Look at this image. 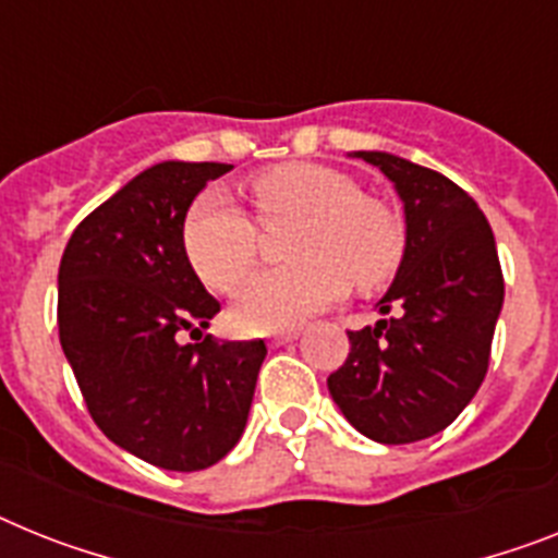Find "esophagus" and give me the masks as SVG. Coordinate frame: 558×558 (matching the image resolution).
Masks as SVG:
<instances>
[{"mask_svg": "<svg viewBox=\"0 0 558 558\" xmlns=\"http://www.w3.org/2000/svg\"><path fill=\"white\" fill-rule=\"evenodd\" d=\"M298 335H301V331H275V335H269V343L271 345H287V343H292V340H298Z\"/></svg>", "mask_w": 558, "mask_h": 558, "instance_id": "34e87169", "label": "esophagus"}]
</instances>
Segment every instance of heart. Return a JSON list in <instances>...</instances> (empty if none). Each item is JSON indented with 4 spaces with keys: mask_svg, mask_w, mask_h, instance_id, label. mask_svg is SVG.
<instances>
[{
    "mask_svg": "<svg viewBox=\"0 0 558 558\" xmlns=\"http://www.w3.org/2000/svg\"><path fill=\"white\" fill-rule=\"evenodd\" d=\"M264 223H301L283 269L257 275L235 303L250 331H283L329 308L354 280L377 289L402 260V227L380 201L363 198L357 181L323 163H280L252 181ZM260 232L227 190L201 192L184 218L190 266L215 292H232L257 264Z\"/></svg>",
    "mask_w": 558,
    "mask_h": 558,
    "instance_id": "obj_1",
    "label": "heart"
}]
</instances>
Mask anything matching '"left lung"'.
<instances>
[{
    "instance_id": "left-lung-1",
    "label": "left lung",
    "mask_w": 558,
    "mask_h": 558,
    "mask_svg": "<svg viewBox=\"0 0 558 558\" xmlns=\"http://www.w3.org/2000/svg\"><path fill=\"white\" fill-rule=\"evenodd\" d=\"M395 184L405 250L380 315L349 331V357L329 395L363 437L405 446L434 437L462 414L485 380L505 280L496 241L476 201L442 172L409 158L357 149Z\"/></svg>"
}]
</instances>
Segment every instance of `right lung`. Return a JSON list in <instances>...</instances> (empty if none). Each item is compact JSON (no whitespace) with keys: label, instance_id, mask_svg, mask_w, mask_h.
I'll return each instance as SVG.
<instances>
[{"label":"right lung","instance_id":"right-lung-1","mask_svg":"<svg viewBox=\"0 0 558 558\" xmlns=\"http://www.w3.org/2000/svg\"><path fill=\"white\" fill-rule=\"evenodd\" d=\"M229 170L153 163L73 229L59 264V340L87 411L163 471H204L235 448L266 357L264 340H181L221 312L186 260L184 218Z\"/></svg>","mask_w":558,"mask_h":558}]
</instances>
